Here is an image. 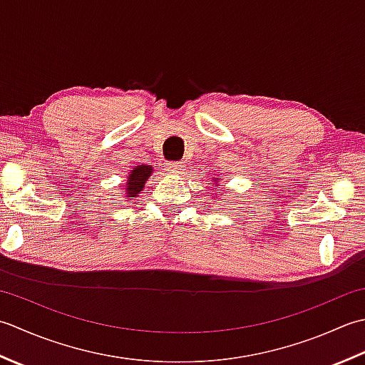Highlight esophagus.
<instances>
[{"mask_svg":"<svg viewBox=\"0 0 365 365\" xmlns=\"http://www.w3.org/2000/svg\"><path fill=\"white\" fill-rule=\"evenodd\" d=\"M184 162H180V160H176V162H168L167 163V172L168 173H181L182 170H184Z\"/></svg>","mask_w":365,"mask_h":365,"instance_id":"34e87169","label":"esophagus"}]
</instances>
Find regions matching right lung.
Returning <instances> with one entry per match:
<instances>
[{
    "instance_id": "add662e5",
    "label": "right lung",
    "mask_w": 365,
    "mask_h": 365,
    "mask_svg": "<svg viewBox=\"0 0 365 365\" xmlns=\"http://www.w3.org/2000/svg\"><path fill=\"white\" fill-rule=\"evenodd\" d=\"M151 170L153 168L150 165H140L132 170L128 178V184H125V192H128L129 197H135L143 189L145 181L151 176Z\"/></svg>"
}]
</instances>
